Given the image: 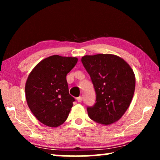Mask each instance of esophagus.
<instances>
[{
  "mask_svg": "<svg viewBox=\"0 0 160 160\" xmlns=\"http://www.w3.org/2000/svg\"><path fill=\"white\" fill-rule=\"evenodd\" d=\"M77 101L78 102H81L82 101V97H78V98H77Z\"/></svg>",
  "mask_w": 160,
  "mask_h": 160,
  "instance_id": "obj_1",
  "label": "esophagus"
}]
</instances>
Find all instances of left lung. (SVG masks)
Returning <instances> with one entry per match:
<instances>
[{"label": "left lung", "mask_w": 160, "mask_h": 160, "mask_svg": "<svg viewBox=\"0 0 160 160\" xmlns=\"http://www.w3.org/2000/svg\"><path fill=\"white\" fill-rule=\"evenodd\" d=\"M81 61L96 93L94 104L87 108L89 117L103 125L116 122L126 112L133 97V71L123 59L112 54L85 56Z\"/></svg>", "instance_id": "left-lung-1"}]
</instances>
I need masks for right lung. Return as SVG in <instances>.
Returning a JSON list of instances; mask_svg holds the SVG:
<instances>
[{
	"mask_svg": "<svg viewBox=\"0 0 160 160\" xmlns=\"http://www.w3.org/2000/svg\"><path fill=\"white\" fill-rule=\"evenodd\" d=\"M78 62L75 57L53 55L39 62L25 85L28 107L40 122L58 127L68 116L75 100L69 94L66 75Z\"/></svg>",
	"mask_w": 160,
	"mask_h": 160,
	"instance_id": "right-lung-1",
	"label": "right lung"
}]
</instances>
